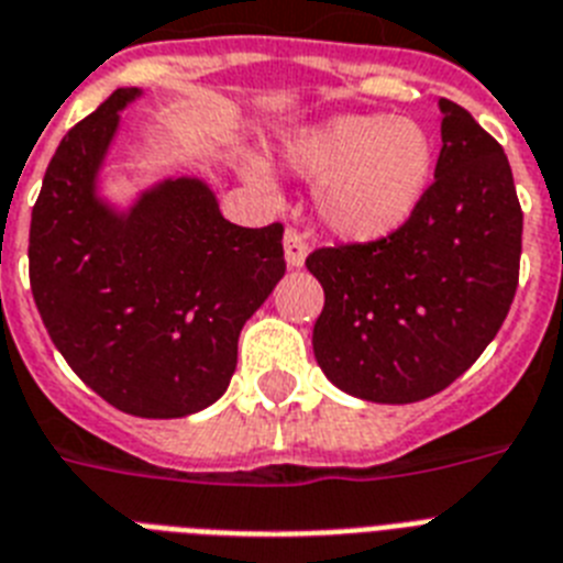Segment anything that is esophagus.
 <instances>
[{
  "label": "esophagus",
  "mask_w": 563,
  "mask_h": 563,
  "mask_svg": "<svg viewBox=\"0 0 563 563\" xmlns=\"http://www.w3.org/2000/svg\"><path fill=\"white\" fill-rule=\"evenodd\" d=\"M283 252H286V263H289V268L303 266L306 254H309L306 234H300L297 229H286V234H283Z\"/></svg>",
  "instance_id": "obj_1"
}]
</instances>
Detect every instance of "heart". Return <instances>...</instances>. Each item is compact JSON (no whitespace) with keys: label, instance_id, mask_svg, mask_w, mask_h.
Instances as JSON below:
<instances>
[{"label":"heart","instance_id":"1","mask_svg":"<svg viewBox=\"0 0 563 563\" xmlns=\"http://www.w3.org/2000/svg\"><path fill=\"white\" fill-rule=\"evenodd\" d=\"M280 157L295 177L314 183V214L343 243L369 245L409 225L434 177V143L409 117L334 113L291 131ZM266 186V165L245 159Z\"/></svg>","mask_w":563,"mask_h":563}]
</instances>
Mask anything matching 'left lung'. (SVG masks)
Returning a JSON list of instances; mask_svg holds the SVG:
<instances>
[{
	"instance_id": "8db88e82",
	"label": "left lung",
	"mask_w": 563,
	"mask_h": 563,
	"mask_svg": "<svg viewBox=\"0 0 563 563\" xmlns=\"http://www.w3.org/2000/svg\"><path fill=\"white\" fill-rule=\"evenodd\" d=\"M441 157L409 225L369 245L318 249L323 286L311 346L352 398L415 404L478 361L512 306L523 214L512 168L493 136L441 99Z\"/></svg>"
}]
</instances>
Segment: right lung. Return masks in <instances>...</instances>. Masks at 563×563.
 <instances>
[{"instance_id": "add662e5", "label": "right lung", "mask_w": 563, "mask_h": 563, "mask_svg": "<svg viewBox=\"0 0 563 563\" xmlns=\"http://www.w3.org/2000/svg\"><path fill=\"white\" fill-rule=\"evenodd\" d=\"M120 88L51 159L31 214V291L68 366L120 412L186 418L223 398L245 320L286 274L283 225L243 229L200 177H168L120 209L99 194Z\"/></svg>"}]
</instances>
